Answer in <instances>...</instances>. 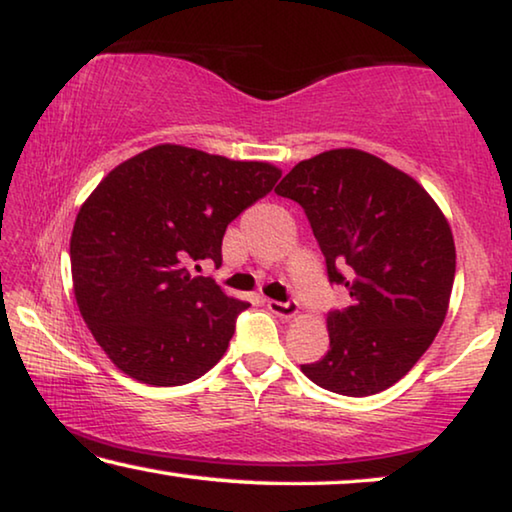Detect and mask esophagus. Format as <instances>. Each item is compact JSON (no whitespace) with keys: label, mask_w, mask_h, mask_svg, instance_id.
<instances>
[{"label":"esophagus","mask_w":512,"mask_h":512,"mask_svg":"<svg viewBox=\"0 0 512 512\" xmlns=\"http://www.w3.org/2000/svg\"><path fill=\"white\" fill-rule=\"evenodd\" d=\"M267 309H270L274 316H279V318H293V316H297V302L267 300Z\"/></svg>","instance_id":"esophagus-1"}]
</instances>
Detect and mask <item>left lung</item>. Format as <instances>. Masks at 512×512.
Wrapping results in <instances>:
<instances>
[{
  "label": "left lung",
  "instance_id": "left-lung-1",
  "mask_svg": "<svg viewBox=\"0 0 512 512\" xmlns=\"http://www.w3.org/2000/svg\"><path fill=\"white\" fill-rule=\"evenodd\" d=\"M274 192L304 208L329 283L352 300L329 311L327 355L302 373L341 396L389 389L446 318L455 245L442 210L414 178L357 148L295 164Z\"/></svg>",
  "mask_w": 512,
  "mask_h": 512
}]
</instances>
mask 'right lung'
Listing matches in <instances>:
<instances>
[{"instance_id":"obj_1","label":"right lung","mask_w":512,"mask_h":512,"mask_svg":"<svg viewBox=\"0 0 512 512\" xmlns=\"http://www.w3.org/2000/svg\"><path fill=\"white\" fill-rule=\"evenodd\" d=\"M279 178L267 162L162 144L100 180L77 212L70 267L86 327L116 368L178 387L224 357L249 304L190 267L222 265L226 226Z\"/></svg>"}]
</instances>
